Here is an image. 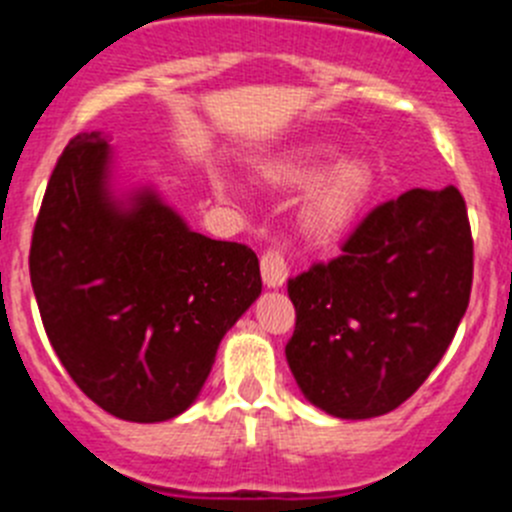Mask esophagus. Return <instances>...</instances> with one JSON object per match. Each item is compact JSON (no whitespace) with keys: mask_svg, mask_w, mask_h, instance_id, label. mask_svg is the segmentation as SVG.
Masks as SVG:
<instances>
[{"mask_svg":"<svg viewBox=\"0 0 512 512\" xmlns=\"http://www.w3.org/2000/svg\"><path fill=\"white\" fill-rule=\"evenodd\" d=\"M260 270L262 283L267 288H283L285 280H288V262L280 250H267L260 260Z\"/></svg>","mask_w":512,"mask_h":512,"instance_id":"34e87169","label":"esophagus"}]
</instances>
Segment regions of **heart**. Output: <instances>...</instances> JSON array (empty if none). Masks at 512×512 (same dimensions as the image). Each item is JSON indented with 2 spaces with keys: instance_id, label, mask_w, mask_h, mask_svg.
I'll list each match as a JSON object with an SVG mask.
<instances>
[{
  "instance_id": "1",
  "label": "heart",
  "mask_w": 512,
  "mask_h": 512,
  "mask_svg": "<svg viewBox=\"0 0 512 512\" xmlns=\"http://www.w3.org/2000/svg\"><path fill=\"white\" fill-rule=\"evenodd\" d=\"M334 147L324 142L285 150L278 158L267 160L260 168L265 183L280 191H303L298 206V222L306 237L316 242H334L347 234L367 206L375 188V173L362 158H334ZM214 188L219 193H232L234 183L216 173Z\"/></svg>"
}]
</instances>
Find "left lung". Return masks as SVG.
Instances as JSON below:
<instances>
[{
	"label": "left lung",
	"mask_w": 512,
	"mask_h": 512,
	"mask_svg": "<svg viewBox=\"0 0 512 512\" xmlns=\"http://www.w3.org/2000/svg\"><path fill=\"white\" fill-rule=\"evenodd\" d=\"M472 290V232L454 186L377 206L342 255L288 280L285 357L303 398L334 418L385 416L449 349Z\"/></svg>",
	"instance_id": "8db88e82"
}]
</instances>
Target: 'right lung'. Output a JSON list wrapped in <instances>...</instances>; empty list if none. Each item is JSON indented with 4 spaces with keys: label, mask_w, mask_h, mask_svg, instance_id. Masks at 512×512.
Wrapping results in <instances>:
<instances>
[{
    "label": "right lung",
    "mask_w": 512,
    "mask_h": 512,
    "mask_svg": "<svg viewBox=\"0 0 512 512\" xmlns=\"http://www.w3.org/2000/svg\"><path fill=\"white\" fill-rule=\"evenodd\" d=\"M30 280L73 382L135 423L196 403L224 334L262 293L250 247L193 232L153 183L119 186L104 132H81L58 158Z\"/></svg>",
    "instance_id": "1"
}]
</instances>
